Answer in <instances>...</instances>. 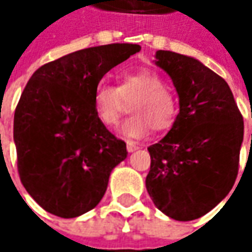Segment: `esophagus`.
<instances>
[{"mask_svg":"<svg viewBox=\"0 0 252 252\" xmlns=\"http://www.w3.org/2000/svg\"><path fill=\"white\" fill-rule=\"evenodd\" d=\"M126 149H127L129 153H133V151L139 150V146H137L136 143H133V141H127V143H126Z\"/></svg>","mask_w":252,"mask_h":252,"instance_id":"34e87169","label":"esophagus"}]
</instances>
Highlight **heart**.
Segmentation results:
<instances>
[{
  "label": "heart",
  "mask_w": 252,
  "mask_h": 252,
  "mask_svg": "<svg viewBox=\"0 0 252 252\" xmlns=\"http://www.w3.org/2000/svg\"><path fill=\"white\" fill-rule=\"evenodd\" d=\"M125 102H131L133 116L123 122L118 131L126 139H141L150 127L169 129L178 112L174 94L164 87L160 75L149 68L123 73L118 88L102 81L94 90V111L105 126L119 121Z\"/></svg>",
  "instance_id": "heart-1"
}]
</instances>
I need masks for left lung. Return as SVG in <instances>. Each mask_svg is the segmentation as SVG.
Segmentation results:
<instances>
[{
    "label": "left lung",
    "instance_id": "obj_1",
    "mask_svg": "<svg viewBox=\"0 0 252 252\" xmlns=\"http://www.w3.org/2000/svg\"><path fill=\"white\" fill-rule=\"evenodd\" d=\"M154 64L172 80L179 113L171 130L149 147L146 188L164 215L189 221L233 188L244 122L227 83L195 57L158 50Z\"/></svg>",
    "mask_w": 252,
    "mask_h": 252
}]
</instances>
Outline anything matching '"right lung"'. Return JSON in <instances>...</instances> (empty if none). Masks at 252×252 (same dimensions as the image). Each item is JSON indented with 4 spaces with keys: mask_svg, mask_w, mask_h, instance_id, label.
Instances as JSON below:
<instances>
[{
    "mask_svg": "<svg viewBox=\"0 0 252 252\" xmlns=\"http://www.w3.org/2000/svg\"><path fill=\"white\" fill-rule=\"evenodd\" d=\"M139 44L83 49L37 68L14 116L18 171L28 193L59 218H78L105 195L112 169L127 157L94 111V90Z\"/></svg>",
    "mask_w": 252,
    "mask_h": 252,
    "instance_id": "obj_1",
    "label": "right lung"
}]
</instances>
